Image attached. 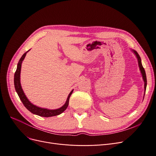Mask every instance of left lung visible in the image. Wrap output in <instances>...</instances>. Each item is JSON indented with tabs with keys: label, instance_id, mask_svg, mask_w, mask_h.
<instances>
[{
	"label": "left lung",
	"instance_id": "1",
	"mask_svg": "<svg viewBox=\"0 0 156 156\" xmlns=\"http://www.w3.org/2000/svg\"><path fill=\"white\" fill-rule=\"evenodd\" d=\"M133 51L134 52V53L135 54L136 58H137L138 60V62H139V68H140V70L141 72V73H142L143 75V78L144 80V90H146V84H147V80H146V73H145V70L143 66L142 63H141V59L139 55L138 54V53L136 51L133 50Z\"/></svg>",
	"mask_w": 156,
	"mask_h": 156
}]
</instances>
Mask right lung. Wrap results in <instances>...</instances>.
Segmentation results:
<instances>
[{
  "label": "right lung",
  "instance_id": "1",
  "mask_svg": "<svg viewBox=\"0 0 156 156\" xmlns=\"http://www.w3.org/2000/svg\"><path fill=\"white\" fill-rule=\"evenodd\" d=\"M28 51H27L26 53L23 54V55L20 58V61H19V62L17 64V69L15 72V75H14V86H15L16 90L18 94L19 97H20V100H21L23 104L24 105V106L30 112L33 113V114H35L36 115H38L40 116H44V117H51V116H56L61 114V113H62L67 108L69 104V97L71 95H72L73 90L71 91V92L69 93L68 97L67 98L66 102L65 104L62 107L58 108V109H55V110H49V109H47V108H40L39 107H37L34 105H33L32 103H31L29 101V100H28L27 98L26 97L25 94H24V92H23V90L21 86V83H20V73H21L22 62L23 60H24Z\"/></svg>",
  "mask_w": 156,
  "mask_h": 156
}]
</instances>
